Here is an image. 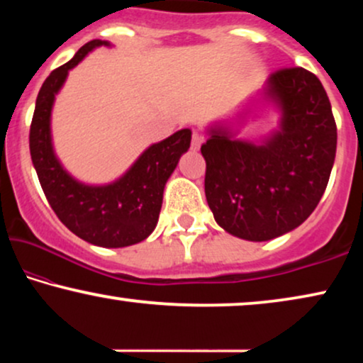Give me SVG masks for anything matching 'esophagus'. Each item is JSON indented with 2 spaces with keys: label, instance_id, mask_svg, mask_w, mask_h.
I'll return each mask as SVG.
<instances>
[{
  "label": "esophagus",
  "instance_id": "34e87169",
  "mask_svg": "<svg viewBox=\"0 0 363 363\" xmlns=\"http://www.w3.org/2000/svg\"><path fill=\"white\" fill-rule=\"evenodd\" d=\"M205 142V137L201 135V133H198V132H195L193 133V137H191V150H200V147H201V143Z\"/></svg>",
  "mask_w": 363,
  "mask_h": 363
}]
</instances>
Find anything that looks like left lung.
Instances as JSON below:
<instances>
[{
    "mask_svg": "<svg viewBox=\"0 0 363 363\" xmlns=\"http://www.w3.org/2000/svg\"><path fill=\"white\" fill-rule=\"evenodd\" d=\"M278 113V127L256 141L235 127L255 108L220 118L201 145L205 195L215 221L246 241H269L302 225L324 195L334 167L337 127L314 74L281 69L267 77L256 106Z\"/></svg>",
    "mask_w": 363,
    "mask_h": 363,
    "instance_id": "obj_1",
    "label": "left lung"
}]
</instances>
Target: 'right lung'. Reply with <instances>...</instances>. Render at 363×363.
<instances>
[{"mask_svg":"<svg viewBox=\"0 0 363 363\" xmlns=\"http://www.w3.org/2000/svg\"><path fill=\"white\" fill-rule=\"evenodd\" d=\"M102 46L113 44L102 39L89 41L71 61L49 74L36 99L29 150L44 195L66 228L91 245L125 247L147 240L155 230L163 190L180 157L190 148L191 130L182 128L165 140L152 143L113 182L94 185L71 175L54 150L52 107L69 71Z\"/></svg>","mask_w":363,"mask_h":363,"instance_id":"right-lung-1","label":"right lung"}]
</instances>
